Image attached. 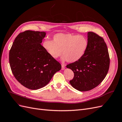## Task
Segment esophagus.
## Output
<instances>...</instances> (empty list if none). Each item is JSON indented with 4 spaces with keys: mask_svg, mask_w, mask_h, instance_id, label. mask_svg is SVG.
Returning a JSON list of instances; mask_svg holds the SVG:
<instances>
[{
    "mask_svg": "<svg viewBox=\"0 0 122 122\" xmlns=\"http://www.w3.org/2000/svg\"><path fill=\"white\" fill-rule=\"evenodd\" d=\"M65 69V66L64 65H61V70H64Z\"/></svg>",
    "mask_w": 122,
    "mask_h": 122,
    "instance_id": "obj_1",
    "label": "esophagus"
}]
</instances>
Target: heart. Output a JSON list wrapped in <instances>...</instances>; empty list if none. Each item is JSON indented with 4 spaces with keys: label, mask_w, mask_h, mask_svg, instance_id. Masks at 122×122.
I'll return each instance as SVG.
<instances>
[{
    "label": "heart",
    "mask_w": 122,
    "mask_h": 122,
    "mask_svg": "<svg viewBox=\"0 0 122 122\" xmlns=\"http://www.w3.org/2000/svg\"><path fill=\"white\" fill-rule=\"evenodd\" d=\"M43 46L52 57L56 58L62 52V61L75 62L86 53L88 41L84 36L58 33L54 36L53 41L47 39L44 41Z\"/></svg>",
    "instance_id": "b5f03b06"
}]
</instances>
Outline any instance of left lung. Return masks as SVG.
<instances>
[{"mask_svg":"<svg viewBox=\"0 0 122 122\" xmlns=\"http://www.w3.org/2000/svg\"><path fill=\"white\" fill-rule=\"evenodd\" d=\"M87 40L88 46L83 56L66 66L74 73L70 83L81 92L97 86L105 78L109 67L108 51L104 39L94 32H88Z\"/></svg>","mask_w":122,"mask_h":122,"instance_id":"8db88e82","label":"left lung"}]
</instances>
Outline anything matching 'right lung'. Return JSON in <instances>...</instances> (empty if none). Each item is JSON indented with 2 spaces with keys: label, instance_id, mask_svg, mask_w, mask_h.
Segmentation results:
<instances>
[{
  "label": "right lung",
  "instance_id": "right-lung-1",
  "mask_svg": "<svg viewBox=\"0 0 122 122\" xmlns=\"http://www.w3.org/2000/svg\"><path fill=\"white\" fill-rule=\"evenodd\" d=\"M46 32L27 30L17 36L9 53L12 73L22 86L36 90L46 86L61 65L41 45Z\"/></svg>",
  "mask_w": 122,
  "mask_h": 122
}]
</instances>
